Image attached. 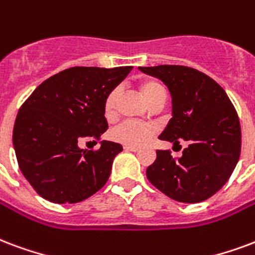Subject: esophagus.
Instances as JSON below:
<instances>
[{
	"label": "esophagus",
	"instance_id": "1",
	"mask_svg": "<svg viewBox=\"0 0 255 255\" xmlns=\"http://www.w3.org/2000/svg\"><path fill=\"white\" fill-rule=\"evenodd\" d=\"M124 150H126V151L136 152L137 150H139V148H137V147H135V146H124Z\"/></svg>",
	"mask_w": 255,
	"mask_h": 255
}]
</instances>
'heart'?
Masks as SVG:
<instances>
[{
    "mask_svg": "<svg viewBox=\"0 0 255 255\" xmlns=\"http://www.w3.org/2000/svg\"><path fill=\"white\" fill-rule=\"evenodd\" d=\"M143 97L151 104L159 96H165V89L156 82H146L140 86ZM119 90H112L107 96L105 104H104V112L107 118H111L116 111V101H118ZM155 133V127L147 123L133 122V120H126L118 124L111 131V136L115 142L123 143L126 146H140L146 143L150 137Z\"/></svg>",
    "mask_w": 255,
    "mask_h": 255,
    "instance_id": "obj_1",
    "label": "heart"
}]
</instances>
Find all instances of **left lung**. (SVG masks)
Instances as JSON below:
<instances>
[{
	"label": "left lung",
	"mask_w": 255,
	"mask_h": 255,
	"mask_svg": "<svg viewBox=\"0 0 255 255\" xmlns=\"http://www.w3.org/2000/svg\"><path fill=\"white\" fill-rule=\"evenodd\" d=\"M156 77L171 94V115L159 139L190 144L182 156L156 150L146 175L156 189L180 203H200L214 196L233 174L241 155V124L223 88L186 66L139 67Z\"/></svg>",
	"instance_id": "obj_1"
}]
</instances>
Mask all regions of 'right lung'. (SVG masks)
<instances>
[{
    "mask_svg": "<svg viewBox=\"0 0 255 255\" xmlns=\"http://www.w3.org/2000/svg\"><path fill=\"white\" fill-rule=\"evenodd\" d=\"M131 70L70 67L39 85L22 104L13 146L20 170L43 199L80 203L107 184L122 144L103 140L93 151L80 143L108 129L105 99Z\"/></svg>",
    "mask_w": 255,
    "mask_h": 255,
    "instance_id": "1",
    "label": "right lung"
}]
</instances>
